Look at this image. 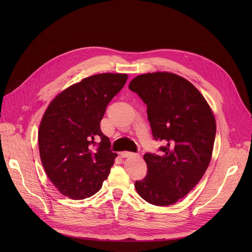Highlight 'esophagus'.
I'll return each instance as SVG.
<instances>
[{
	"mask_svg": "<svg viewBox=\"0 0 252 252\" xmlns=\"http://www.w3.org/2000/svg\"><path fill=\"white\" fill-rule=\"evenodd\" d=\"M136 154H133V153H129V152H123L121 153V157L122 158H128V157H132V156H135Z\"/></svg>",
	"mask_w": 252,
	"mask_h": 252,
	"instance_id": "1",
	"label": "esophagus"
}]
</instances>
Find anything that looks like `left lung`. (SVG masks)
Wrapping results in <instances>:
<instances>
[{"mask_svg":"<svg viewBox=\"0 0 252 252\" xmlns=\"http://www.w3.org/2000/svg\"><path fill=\"white\" fill-rule=\"evenodd\" d=\"M148 106L160 156L146 154L148 172L134 188L146 201L166 206L185 197L202 178L211 160L217 123L200 92L187 79L167 71L135 77L128 86Z\"/></svg>","mask_w":252,"mask_h":252,"instance_id":"8db88e82","label":"left lung"}]
</instances>
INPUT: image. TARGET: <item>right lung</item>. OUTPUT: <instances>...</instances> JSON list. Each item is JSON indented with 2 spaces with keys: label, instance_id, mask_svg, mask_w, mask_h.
Wrapping results in <instances>:
<instances>
[{
  "label": "right lung",
  "instance_id": "obj_1",
  "mask_svg": "<svg viewBox=\"0 0 252 252\" xmlns=\"http://www.w3.org/2000/svg\"><path fill=\"white\" fill-rule=\"evenodd\" d=\"M126 74L104 73L83 79L48 105L39 132L44 169L57 189L71 199L96 193L118 157L99 127L106 105L124 88ZM95 139L100 142L96 145Z\"/></svg>",
  "mask_w": 252,
  "mask_h": 252
}]
</instances>
